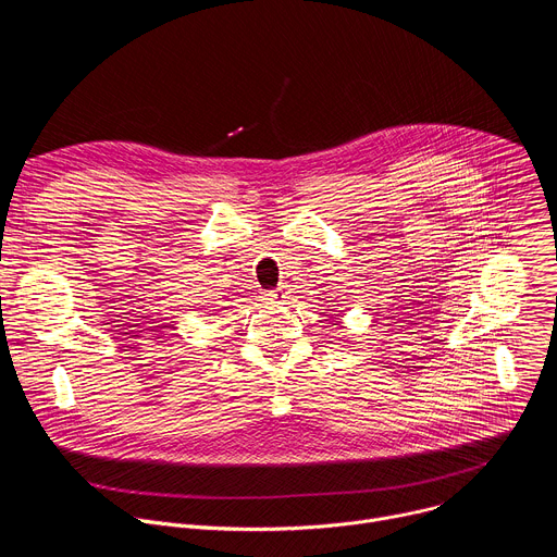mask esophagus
Segmentation results:
<instances>
[{
    "instance_id": "obj_1",
    "label": "esophagus",
    "mask_w": 557,
    "mask_h": 557,
    "mask_svg": "<svg viewBox=\"0 0 557 557\" xmlns=\"http://www.w3.org/2000/svg\"><path fill=\"white\" fill-rule=\"evenodd\" d=\"M262 297H264L267 304H284L286 293L282 288H275V290H267Z\"/></svg>"
}]
</instances>
